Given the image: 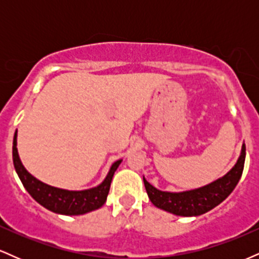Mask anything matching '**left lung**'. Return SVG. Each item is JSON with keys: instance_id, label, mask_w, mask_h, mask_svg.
Segmentation results:
<instances>
[{"instance_id": "1", "label": "left lung", "mask_w": 259, "mask_h": 259, "mask_svg": "<svg viewBox=\"0 0 259 259\" xmlns=\"http://www.w3.org/2000/svg\"><path fill=\"white\" fill-rule=\"evenodd\" d=\"M246 146L242 145L241 154L236 164L223 178L198 189L183 192L160 191L144 178V184L151 202L157 208L181 217L201 215L222 203L233 192L242 175Z\"/></svg>"}]
</instances>
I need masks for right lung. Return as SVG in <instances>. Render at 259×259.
<instances>
[{
	"instance_id": "right-lung-1",
	"label": "right lung",
	"mask_w": 259,
	"mask_h": 259,
	"mask_svg": "<svg viewBox=\"0 0 259 259\" xmlns=\"http://www.w3.org/2000/svg\"><path fill=\"white\" fill-rule=\"evenodd\" d=\"M121 159L112 164L106 179L99 186L81 191H69V190L58 189L37 180L29 173L22 164L17 150V132L13 138V164L20 181L24 185L26 191L30 194L37 203L47 208L51 212L64 215H80L91 210L99 209L105 204L111 187L112 178L114 171L119 167Z\"/></svg>"
}]
</instances>
